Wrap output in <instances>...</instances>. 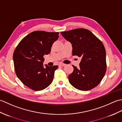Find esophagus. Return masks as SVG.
<instances>
[{"instance_id": "esophagus-1", "label": "esophagus", "mask_w": 122, "mask_h": 122, "mask_svg": "<svg viewBox=\"0 0 122 122\" xmlns=\"http://www.w3.org/2000/svg\"><path fill=\"white\" fill-rule=\"evenodd\" d=\"M59 66H64L66 65L64 63H62V62H60V63L59 64Z\"/></svg>"}]
</instances>
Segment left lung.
<instances>
[{
  "mask_svg": "<svg viewBox=\"0 0 122 122\" xmlns=\"http://www.w3.org/2000/svg\"><path fill=\"white\" fill-rule=\"evenodd\" d=\"M61 35L72 46V56L81 57L79 68L74 66L69 76L70 84L82 91L90 90L102 81L107 71L106 51L101 41L89 30L77 28Z\"/></svg>",
  "mask_w": 122,
  "mask_h": 122,
  "instance_id": "1",
  "label": "left lung"
}]
</instances>
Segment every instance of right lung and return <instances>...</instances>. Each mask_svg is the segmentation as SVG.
Returning <instances> with one entry per match:
<instances>
[{"instance_id":"right-lung-1","label":"right lung","mask_w":122,"mask_h":122,"mask_svg":"<svg viewBox=\"0 0 122 122\" xmlns=\"http://www.w3.org/2000/svg\"><path fill=\"white\" fill-rule=\"evenodd\" d=\"M58 32L35 31L25 36L15 48L13 54L15 72L25 86L34 91L47 87L53 81L58 66H43V56L49 54Z\"/></svg>"}]
</instances>
